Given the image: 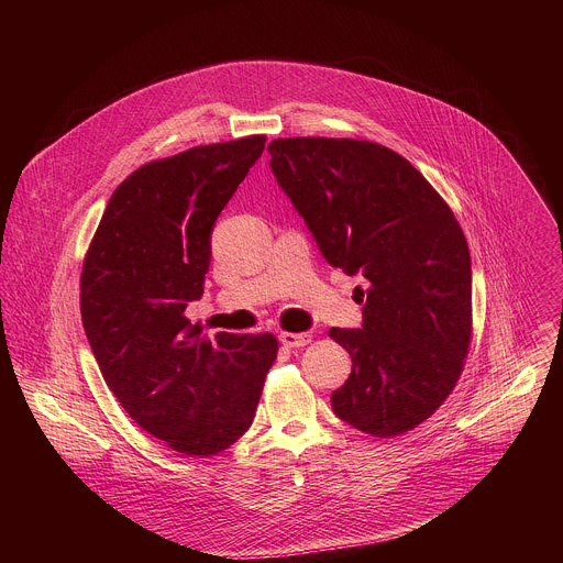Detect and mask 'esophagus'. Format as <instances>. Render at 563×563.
Segmentation results:
<instances>
[{
    "label": "esophagus",
    "mask_w": 563,
    "mask_h": 563,
    "mask_svg": "<svg viewBox=\"0 0 563 563\" xmlns=\"http://www.w3.org/2000/svg\"><path fill=\"white\" fill-rule=\"evenodd\" d=\"M280 343L285 347H302L307 343H311V336L309 334H294V332H283L280 334Z\"/></svg>",
    "instance_id": "1"
}]
</instances>
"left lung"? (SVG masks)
Returning <instances> with one entry per match:
<instances>
[{
	"mask_svg": "<svg viewBox=\"0 0 563 563\" xmlns=\"http://www.w3.org/2000/svg\"><path fill=\"white\" fill-rule=\"evenodd\" d=\"M272 172L330 265L367 278L361 330H332L352 356L334 412L389 439L430 419L472 341L467 240L450 205L396 151L352 137H278ZM363 300V298H361Z\"/></svg>",
	"mask_w": 563,
	"mask_h": 563,
	"instance_id": "obj_1",
	"label": "left lung"
}]
</instances>
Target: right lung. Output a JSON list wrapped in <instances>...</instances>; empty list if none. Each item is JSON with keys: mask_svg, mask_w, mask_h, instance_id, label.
Masks as SVG:
<instances>
[{"mask_svg": "<svg viewBox=\"0 0 563 563\" xmlns=\"http://www.w3.org/2000/svg\"><path fill=\"white\" fill-rule=\"evenodd\" d=\"M265 135L151 159L111 196L79 276L87 339L109 389L151 437L211 456L243 437L278 354L274 334L209 339L185 309L202 296L211 229Z\"/></svg>", "mask_w": 563, "mask_h": 563, "instance_id": "1", "label": "right lung"}]
</instances>
